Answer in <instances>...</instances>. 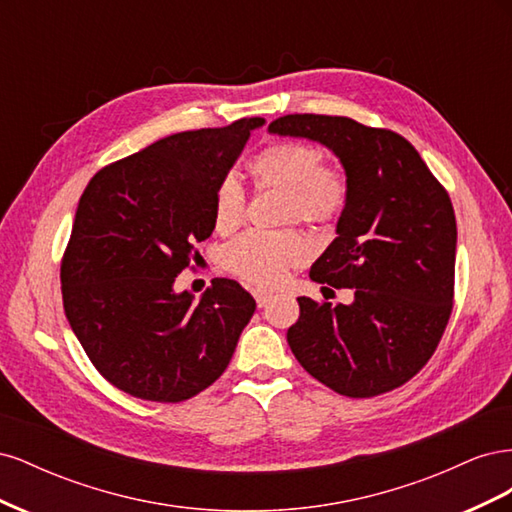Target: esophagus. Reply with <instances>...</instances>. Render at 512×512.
Returning a JSON list of instances; mask_svg holds the SVG:
<instances>
[{"mask_svg": "<svg viewBox=\"0 0 512 512\" xmlns=\"http://www.w3.org/2000/svg\"><path fill=\"white\" fill-rule=\"evenodd\" d=\"M254 299H256V303H258V307H265L271 299H273V294L271 292H267V290H254Z\"/></svg>", "mask_w": 512, "mask_h": 512, "instance_id": "obj_1", "label": "esophagus"}]
</instances>
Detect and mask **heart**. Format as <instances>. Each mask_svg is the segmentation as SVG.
<instances>
[{"label": "heart", "mask_w": 512, "mask_h": 512, "mask_svg": "<svg viewBox=\"0 0 512 512\" xmlns=\"http://www.w3.org/2000/svg\"><path fill=\"white\" fill-rule=\"evenodd\" d=\"M262 188L286 192L284 218L327 224L342 213L348 185L339 170L322 164V153L307 143L284 141L262 149L250 164ZM245 218V194L237 175H224L213 194L215 228L235 230ZM307 241L297 230H250L230 241L224 267L256 286H277L290 267L307 258Z\"/></svg>", "instance_id": "b5f03b06"}]
</instances>
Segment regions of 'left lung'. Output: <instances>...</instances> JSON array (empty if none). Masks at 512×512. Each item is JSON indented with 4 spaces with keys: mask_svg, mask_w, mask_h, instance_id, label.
Segmentation results:
<instances>
[{
    "mask_svg": "<svg viewBox=\"0 0 512 512\" xmlns=\"http://www.w3.org/2000/svg\"><path fill=\"white\" fill-rule=\"evenodd\" d=\"M269 132L331 149L348 185L337 237L309 277L352 288L354 301L299 297L301 316L288 329V346L307 374L339 395L389 393L425 367L451 318V198L418 151L391 130L348 117L286 115Z\"/></svg>",
    "mask_w": 512,
    "mask_h": 512,
    "instance_id": "1",
    "label": "left lung"
}]
</instances>
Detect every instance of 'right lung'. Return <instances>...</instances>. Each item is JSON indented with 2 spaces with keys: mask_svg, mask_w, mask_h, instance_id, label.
Returning <instances> with one entry per match:
<instances>
[{
  "mask_svg": "<svg viewBox=\"0 0 512 512\" xmlns=\"http://www.w3.org/2000/svg\"><path fill=\"white\" fill-rule=\"evenodd\" d=\"M265 119L179 132L108 164L87 183L61 260V297L89 361L119 391L177 404L228 367L256 309L215 277L198 301L175 292L213 228V194Z\"/></svg>",
  "mask_w": 512,
  "mask_h": 512,
  "instance_id": "right-lung-1",
  "label": "right lung"
}]
</instances>
